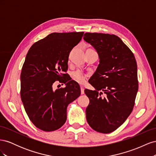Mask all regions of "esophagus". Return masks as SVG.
I'll return each instance as SVG.
<instances>
[{"label": "esophagus", "mask_w": 156, "mask_h": 156, "mask_svg": "<svg viewBox=\"0 0 156 156\" xmlns=\"http://www.w3.org/2000/svg\"><path fill=\"white\" fill-rule=\"evenodd\" d=\"M84 87L81 85V94H84Z\"/></svg>", "instance_id": "esophagus-1"}]
</instances>
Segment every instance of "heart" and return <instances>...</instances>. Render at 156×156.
<instances>
[{"label":"heart","mask_w":156,"mask_h":156,"mask_svg":"<svg viewBox=\"0 0 156 156\" xmlns=\"http://www.w3.org/2000/svg\"><path fill=\"white\" fill-rule=\"evenodd\" d=\"M86 77L87 75L81 72H80V71H75V72H73L72 73V77L74 81L81 84L84 83Z\"/></svg>","instance_id":"1"}]
</instances>
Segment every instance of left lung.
<instances>
[{
    "instance_id": "left-lung-1",
    "label": "left lung",
    "mask_w": 156,
    "mask_h": 156,
    "mask_svg": "<svg viewBox=\"0 0 156 156\" xmlns=\"http://www.w3.org/2000/svg\"><path fill=\"white\" fill-rule=\"evenodd\" d=\"M83 39L94 47L100 58L88 81L95 90H84L90 100L87 120L93 129L109 133L133 111L139 88L137 65L132 51L116 35L87 32Z\"/></svg>"
}]
</instances>
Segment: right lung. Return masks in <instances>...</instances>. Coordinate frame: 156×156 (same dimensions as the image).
<instances>
[{"label": "right lung", "mask_w": 156, "mask_h": 156, "mask_svg": "<svg viewBox=\"0 0 156 156\" xmlns=\"http://www.w3.org/2000/svg\"><path fill=\"white\" fill-rule=\"evenodd\" d=\"M83 32H53L32 45L21 73V98L29 119L44 131L60 128L67 119V107L81 95L77 82L67 75L69 53ZM58 80L65 88L53 90Z\"/></svg>", "instance_id": "obj_1"}]
</instances>
